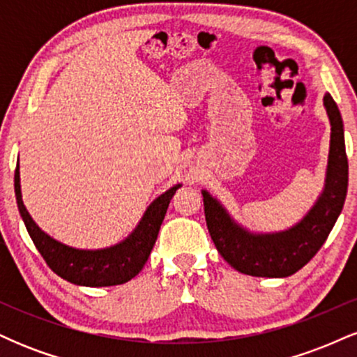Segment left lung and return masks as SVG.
Instances as JSON below:
<instances>
[{"label": "left lung", "instance_id": "left-lung-1", "mask_svg": "<svg viewBox=\"0 0 357 357\" xmlns=\"http://www.w3.org/2000/svg\"><path fill=\"white\" fill-rule=\"evenodd\" d=\"M331 119V151L326 190L309 215L290 230L272 235H252L233 223L221 204L203 191L204 216L220 255L241 273L253 277H289L312 260L341 215L347 192L344 126L337 105L329 93L324 97Z\"/></svg>", "mask_w": 357, "mask_h": 357}]
</instances>
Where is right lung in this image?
I'll return each mask as SVG.
<instances>
[{"instance_id":"obj_1","label":"right lung","mask_w":357,"mask_h":357,"mask_svg":"<svg viewBox=\"0 0 357 357\" xmlns=\"http://www.w3.org/2000/svg\"><path fill=\"white\" fill-rule=\"evenodd\" d=\"M174 186L165 195L159 196L155 202L147 208L144 218L141 220L136 231L126 241L107 250H75L59 243L40 230L28 215L22 199V190H20V167L16 165L15 169V195L18 203L20 215L24 221L28 233L33 240L36 250L47 265L56 275L65 278L67 282L75 285L85 287H109L121 285L129 282L141 272L146 265L147 258L151 255L155 238H158L159 228L169 206L171 198L174 196Z\"/></svg>"}]
</instances>
